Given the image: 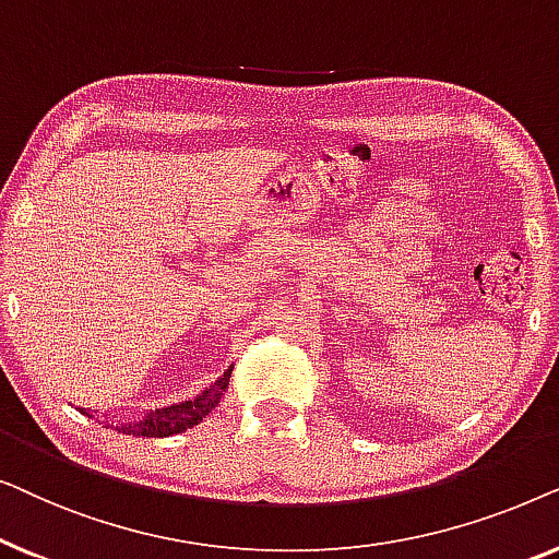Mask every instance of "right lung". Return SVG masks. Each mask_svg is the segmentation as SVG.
Instances as JSON below:
<instances>
[{"label":"right lung","instance_id":"1","mask_svg":"<svg viewBox=\"0 0 559 559\" xmlns=\"http://www.w3.org/2000/svg\"><path fill=\"white\" fill-rule=\"evenodd\" d=\"M231 371L234 366L228 371H224V377H221L211 389H205L203 394H198L195 400L173 404V407H165V409H155L144 419H140V423L121 425L119 430L124 435H134V438H170V435L190 430V427L201 423V419L221 402V396H224V392L228 389ZM83 415H88V412H83Z\"/></svg>","mask_w":559,"mask_h":559}]
</instances>
